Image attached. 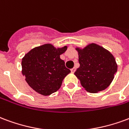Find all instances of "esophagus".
I'll use <instances>...</instances> for the list:
<instances>
[{"label":"esophagus","mask_w":129,"mask_h":129,"mask_svg":"<svg viewBox=\"0 0 129 129\" xmlns=\"http://www.w3.org/2000/svg\"><path fill=\"white\" fill-rule=\"evenodd\" d=\"M75 71H76V68H72V69H71V72H72V73H74Z\"/></svg>","instance_id":"esophagus-1"}]
</instances>
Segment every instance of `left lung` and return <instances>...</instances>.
<instances>
[{"instance_id": "1", "label": "left lung", "mask_w": 129, "mask_h": 129, "mask_svg": "<svg viewBox=\"0 0 129 129\" xmlns=\"http://www.w3.org/2000/svg\"><path fill=\"white\" fill-rule=\"evenodd\" d=\"M80 67L74 72L81 85L90 93L103 91L111 84L118 66L112 54L101 46L90 44L76 48Z\"/></svg>"}]
</instances>
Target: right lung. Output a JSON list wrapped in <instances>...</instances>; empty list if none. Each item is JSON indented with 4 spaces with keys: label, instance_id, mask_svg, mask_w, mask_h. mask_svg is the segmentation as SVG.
Returning <instances> with one entry per match:
<instances>
[{
    "label": "right lung",
    "instance_id": "add662e5",
    "mask_svg": "<svg viewBox=\"0 0 129 129\" xmlns=\"http://www.w3.org/2000/svg\"><path fill=\"white\" fill-rule=\"evenodd\" d=\"M67 46L56 48L46 44L35 47L22 59V73L28 85L36 92L48 96L57 91L70 70L65 66L60 55Z\"/></svg>",
    "mask_w": 129,
    "mask_h": 129
}]
</instances>
